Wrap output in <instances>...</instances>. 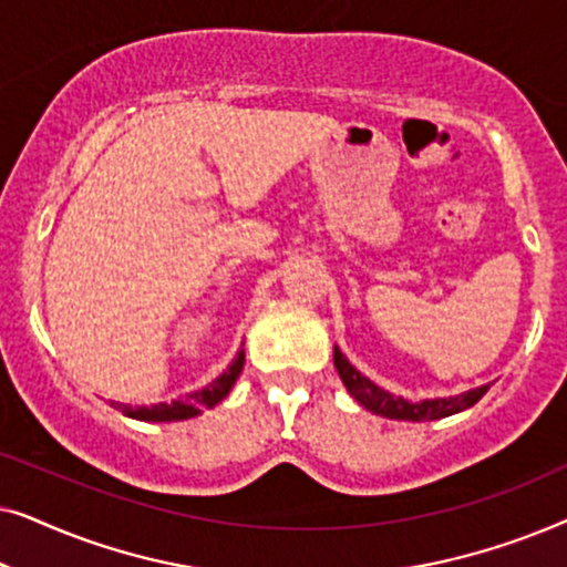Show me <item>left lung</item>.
<instances>
[{
	"label": "left lung",
	"instance_id": "left-lung-1",
	"mask_svg": "<svg viewBox=\"0 0 567 567\" xmlns=\"http://www.w3.org/2000/svg\"><path fill=\"white\" fill-rule=\"evenodd\" d=\"M332 361H336V369L340 379H343L346 390L351 392V398L363 405L367 410H371L374 415L382 417H392V421H439V417L462 413L475 405V402L483 398V394L491 390V384L477 386V390L462 392L456 398H436V400H421V402H408L405 398H394L382 386H377L371 382L369 377H363L353 363H348V359L340 353V348L336 346L332 351Z\"/></svg>",
	"mask_w": 567,
	"mask_h": 567
}]
</instances>
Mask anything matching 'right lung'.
Here are the masks:
<instances>
[{"mask_svg": "<svg viewBox=\"0 0 567 567\" xmlns=\"http://www.w3.org/2000/svg\"><path fill=\"white\" fill-rule=\"evenodd\" d=\"M243 367H245V351H239L237 359L227 367V371H221V374L216 377L212 384H206L204 390L185 394L183 400L157 402V405H150V408H146V405L131 408V405H123V402H118V410L123 415L136 417V421H152V423L188 421V417L200 415L204 410L219 405V402L229 394L231 386H235L237 377L243 374Z\"/></svg>", "mask_w": 567, "mask_h": 567, "instance_id": "add662e5", "label": "right lung"}]
</instances>
